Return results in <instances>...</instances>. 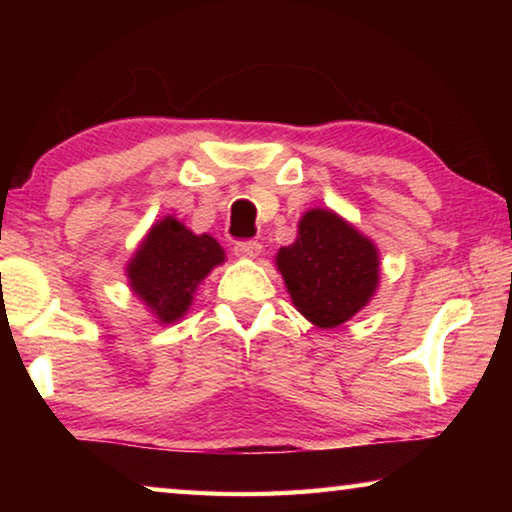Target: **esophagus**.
Listing matches in <instances>:
<instances>
[{
    "label": "esophagus",
    "instance_id": "esophagus-1",
    "mask_svg": "<svg viewBox=\"0 0 512 512\" xmlns=\"http://www.w3.org/2000/svg\"><path fill=\"white\" fill-rule=\"evenodd\" d=\"M235 255L241 259H257L262 255V244H257V241H241V244L235 246Z\"/></svg>",
    "mask_w": 512,
    "mask_h": 512
}]
</instances>
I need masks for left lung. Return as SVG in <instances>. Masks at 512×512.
<instances>
[{
    "label": "left lung",
    "mask_w": 512,
    "mask_h": 512,
    "mask_svg": "<svg viewBox=\"0 0 512 512\" xmlns=\"http://www.w3.org/2000/svg\"><path fill=\"white\" fill-rule=\"evenodd\" d=\"M293 307L311 325L332 329L359 314L379 287L375 241L327 207H311L298 221V237L277 250Z\"/></svg>",
    "instance_id": "8db88e82"
}]
</instances>
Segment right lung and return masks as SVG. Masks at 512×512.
Returning <instances> with one entry per match:
<instances>
[{"label": "right lung", "instance_id": "1", "mask_svg": "<svg viewBox=\"0 0 512 512\" xmlns=\"http://www.w3.org/2000/svg\"><path fill=\"white\" fill-rule=\"evenodd\" d=\"M223 262L219 241L169 214L151 225L126 262L128 287L160 325H173L192 307L198 284Z\"/></svg>", "mask_w": 512, "mask_h": 512}]
</instances>
